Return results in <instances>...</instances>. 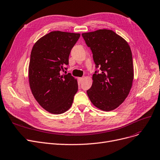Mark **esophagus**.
Returning a JSON list of instances; mask_svg holds the SVG:
<instances>
[{
	"label": "esophagus",
	"mask_w": 160,
	"mask_h": 160,
	"mask_svg": "<svg viewBox=\"0 0 160 160\" xmlns=\"http://www.w3.org/2000/svg\"><path fill=\"white\" fill-rule=\"evenodd\" d=\"M83 80H84V78H82V77L78 78V82H79L80 83H81V82L83 81Z\"/></svg>",
	"instance_id": "1"
}]
</instances>
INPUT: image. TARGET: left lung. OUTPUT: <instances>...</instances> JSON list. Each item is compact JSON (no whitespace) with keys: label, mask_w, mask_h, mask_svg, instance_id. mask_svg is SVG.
<instances>
[{"label":"left lung","mask_w":160,"mask_h":160,"mask_svg":"<svg viewBox=\"0 0 160 160\" xmlns=\"http://www.w3.org/2000/svg\"><path fill=\"white\" fill-rule=\"evenodd\" d=\"M100 72L93 74L87 94L93 105L104 111L118 107L127 98L134 78L133 58L127 41L109 29L82 33Z\"/></svg>","instance_id":"1"}]
</instances>
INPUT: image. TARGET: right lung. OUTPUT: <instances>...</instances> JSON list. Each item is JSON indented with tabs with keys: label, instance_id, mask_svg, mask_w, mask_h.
<instances>
[{
	"label": "right lung",
	"instance_id": "add662e5",
	"mask_svg": "<svg viewBox=\"0 0 160 160\" xmlns=\"http://www.w3.org/2000/svg\"><path fill=\"white\" fill-rule=\"evenodd\" d=\"M80 33L52 31L34 44L29 65L31 92L39 105L54 114L71 108L78 91L77 80L71 74H61L68 65L71 49Z\"/></svg>",
	"mask_w": 160,
	"mask_h": 160
}]
</instances>
